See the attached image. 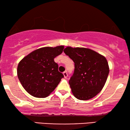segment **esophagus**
Instances as JSON below:
<instances>
[{"label":"esophagus","instance_id":"1","mask_svg":"<svg viewBox=\"0 0 130 130\" xmlns=\"http://www.w3.org/2000/svg\"><path fill=\"white\" fill-rule=\"evenodd\" d=\"M63 75H64V78H67V76H68V74H67V72H63Z\"/></svg>","mask_w":130,"mask_h":130}]
</instances>
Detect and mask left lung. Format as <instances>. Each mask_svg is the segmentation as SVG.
Instances as JSON below:
<instances>
[{"label": "left lung", "instance_id": "1", "mask_svg": "<svg viewBox=\"0 0 130 130\" xmlns=\"http://www.w3.org/2000/svg\"><path fill=\"white\" fill-rule=\"evenodd\" d=\"M64 52L74 63L69 85L74 96L80 100L95 97L104 88L109 74L106 58L86 48L67 47Z\"/></svg>", "mask_w": 130, "mask_h": 130}]
</instances>
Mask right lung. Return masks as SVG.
Returning a JSON list of instances; mask_svg holds the SVG:
<instances>
[{"label":"right lung","mask_w":130,"mask_h":130,"mask_svg":"<svg viewBox=\"0 0 130 130\" xmlns=\"http://www.w3.org/2000/svg\"><path fill=\"white\" fill-rule=\"evenodd\" d=\"M63 49V45L41 48L27 55L19 62L18 77L28 93L43 98L56 89L64 75L58 72V66L54 58L61 54Z\"/></svg>","instance_id":"obj_1"}]
</instances>
